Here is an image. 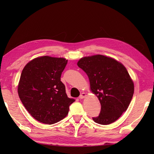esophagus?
<instances>
[{"mask_svg":"<svg viewBox=\"0 0 154 154\" xmlns=\"http://www.w3.org/2000/svg\"><path fill=\"white\" fill-rule=\"evenodd\" d=\"M85 97H86V93H82L80 94V96H79V98L80 99H83Z\"/></svg>","mask_w":154,"mask_h":154,"instance_id":"esophagus-1","label":"esophagus"}]
</instances>
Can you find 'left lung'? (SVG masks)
I'll return each instance as SVG.
<instances>
[{
  "mask_svg": "<svg viewBox=\"0 0 154 154\" xmlns=\"http://www.w3.org/2000/svg\"><path fill=\"white\" fill-rule=\"evenodd\" d=\"M89 77L91 90L97 94L101 109L94 122L106 125L119 119L128 107L134 87L126 67L114 59L95 55L77 63Z\"/></svg>",
  "mask_w": 154,
  "mask_h": 154,
  "instance_id": "left-lung-1",
  "label": "left lung"
}]
</instances>
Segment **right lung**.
Instances as JSON below:
<instances>
[{
  "label": "right lung",
  "instance_id": "1",
  "mask_svg": "<svg viewBox=\"0 0 154 154\" xmlns=\"http://www.w3.org/2000/svg\"><path fill=\"white\" fill-rule=\"evenodd\" d=\"M67 63L65 58L42 56L34 59L23 69L18 95L26 109L39 122H60L67 115L75 101L67 97L61 81Z\"/></svg>",
  "mask_w": 154,
  "mask_h": 154
}]
</instances>
